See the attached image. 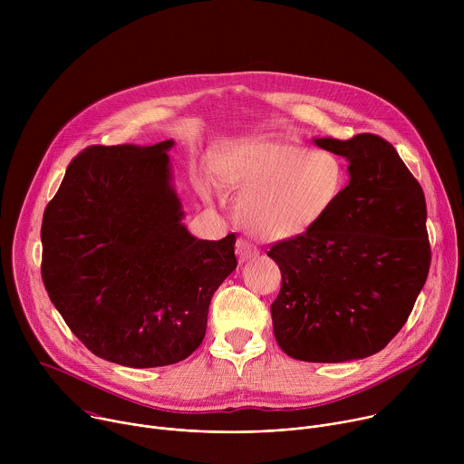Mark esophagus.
<instances>
[{
	"label": "esophagus",
	"mask_w": 464,
	"mask_h": 464,
	"mask_svg": "<svg viewBox=\"0 0 464 464\" xmlns=\"http://www.w3.org/2000/svg\"><path fill=\"white\" fill-rule=\"evenodd\" d=\"M237 255H238L240 262H246V260H251L258 255V247L255 244H251L249 240H246V238H238L237 240Z\"/></svg>",
	"instance_id": "1"
}]
</instances>
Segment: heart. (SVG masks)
I'll return each mask as SVG.
<instances>
[{
    "label": "heart",
    "instance_id": "obj_1",
    "mask_svg": "<svg viewBox=\"0 0 464 464\" xmlns=\"http://www.w3.org/2000/svg\"><path fill=\"white\" fill-rule=\"evenodd\" d=\"M217 178L204 181L211 196L220 183L240 190L237 220L256 238L281 242L306 235L333 211L345 187V167L328 150H310L281 136L262 134L226 145Z\"/></svg>",
    "mask_w": 464,
    "mask_h": 464
}]
</instances>
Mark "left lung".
I'll use <instances>...</instances> for the list:
<instances>
[{"instance_id": "1", "label": "left lung", "mask_w": 464, "mask_h": 464, "mask_svg": "<svg viewBox=\"0 0 464 464\" xmlns=\"http://www.w3.org/2000/svg\"><path fill=\"white\" fill-rule=\"evenodd\" d=\"M349 161V185L306 235L274 242V334L292 358L338 363L380 353L406 324L431 247L420 183L380 136L314 140Z\"/></svg>"}]
</instances>
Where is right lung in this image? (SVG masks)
Masks as SVG:
<instances>
[{
  "label": "right lung",
  "mask_w": 464,
  "mask_h": 464,
  "mask_svg": "<svg viewBox=\"0 0 464 464\" xmlns=\"http://www.w3.org/2000/svg\"><path fill=\"white\" fill-rule=\"evenodd\" d=\"M93 145L72 160L42 220V279L99 358L163 367L206 336L209 303L237 268L235 233L198 240L181 224L167 150Z\"/></svg>",
  "instance_id": "1"
}]
</instances>
